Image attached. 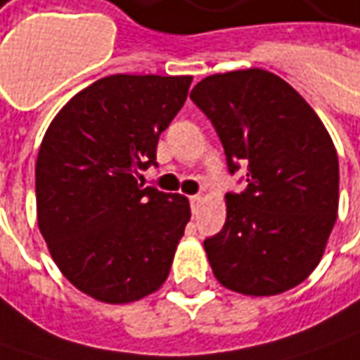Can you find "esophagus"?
I'll list each match as a JSON object with an SVG mask.
<instances>
[{
	"mask_svg": "<svg viewBox=\"0 0 360 360\" xmlns=\"http://www.w3.org/2000/svg\"><path fill=\"white\" fill-rule=\"evenodd\" d=\"M200 202H202V196H198V194L190 196V206H192V212H196V210H198Z\"/></svg>",
	"mask_w": 360,
	"mask_h": 360,
	"instance_id": "obj_1",
	"label": "esophagus"
}]
</instances>
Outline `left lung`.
<instances>
[{"mask_svg": "<svg viewBox=\"0 0 360 360\" xmlns=\"http://www.w3.org/2000/svg\"><path fill=\"white\" fill-rule=\"evenodd\" d=\"M212 122L229 172L246 188L226 194V222L204 240L222 286L270 297L300 284L325 252L339 210V158L321 118L266 70L204 77L190 94Z\"/></svg>", "mask_w": 360, "mask_h": 360, "instance_id": "8db88e82", "label": "left lung"}]
</instances>
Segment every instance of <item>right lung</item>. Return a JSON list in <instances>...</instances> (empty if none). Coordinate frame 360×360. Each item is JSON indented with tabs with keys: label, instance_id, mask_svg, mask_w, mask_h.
<instances>
[{
	"label": "right lung",
	"instance_id": "right-lung-1",
	"mask_svg": "<svg viewBox=\"0 0 360 360\" xmlns=\"http://www.w3.org/2000/svg\"><path fill=\"white\" fill-rule=\"evenodd\" d=\"M190 76L94 82L49 124L35 162L37 224L62 274L96 300L122 304L168 278L190 220L182 194L138 184Z\"/></svg>",
	"mask_w": 360,
	"mask_h": 360
}]
</instances>
